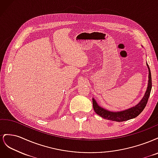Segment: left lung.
Instances as JSON below:
<instances>
[{"instance_id":"obj_1","label":"left lung","mask_w":158,"mask_h":158,"mask_svg":"<svg viewBox=\"0 0 158 158\" xmlns=\"http://www.w3.org/2000/svg\"><path fill=\"white\" fill-rule=\"evenodd\" d=\"M147 64L148 71H149V74H148V84L147 89L145 92L144 97L140 100V102L138 103L136 106L132 107L128 109L124 110L121 111H109L107 109H105L103 107H100L96 101L93 98V107L95 112L98 115L103 117L105 119L107 120H111L117 122H123L130 120V119L136 117L138 115L142 112L143 110L145 108L148 98L150 97V94L152 89V77H151V72L150 67Z\"/></svg>"}]
</instances>
